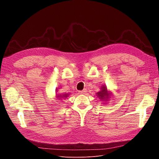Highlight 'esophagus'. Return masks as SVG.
Instances as JSON below:
<instances>
[{"instance_id": "1", "label": "esophagus", "mask_w": 159, "mask_h": 159, "mask_svg": "<svg viewBox=\"0 0 159 159\" xmlns=\"http://www.w3.org/2000/svg\"><path fill=\"white\" fill-rule=\"evenodd\" d=\"M87 92H88L87 89H84L82 90V91H79V93H80V94H85Z\"/></svg>"}]
</instances>
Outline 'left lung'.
Wrapping results in <instances>:
<instances>
[{"label":"left lung","mask_w":159,"mask_h":159,"mask_svg":"<svg viewBox=\"0 0 159 159\" xmlns=\"http://www.w3.org/2000/svg\"><path fill=\"white\" fill-rule=\"evenodd\" d=\"M97 95L98 97L99 98V99H105L108 98L109 94L107 93V90L105 87H102V90L100 91H99L98 93H97Z\"/></svg>","instance_id":"1"}]
</instances>
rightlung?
I'll return each mask as SVG.
<instances>
[{
	"instance_id": "obj_1",
	"label": "right lung",
	"mask_w": 159,
	"mask_h": 159,
	"mask_svg": "<svg viewBox=\"0 0 159 159\" xmlns=\"http://www.w3.org/2000/svg\"><path fill=\"white\" fill-rule=\"evenodd\" d=\"M68 93H66V94H64V95H60V96H57V97H58V98H66L67 96H68Z\"/></svg>"
}]
</instances>
